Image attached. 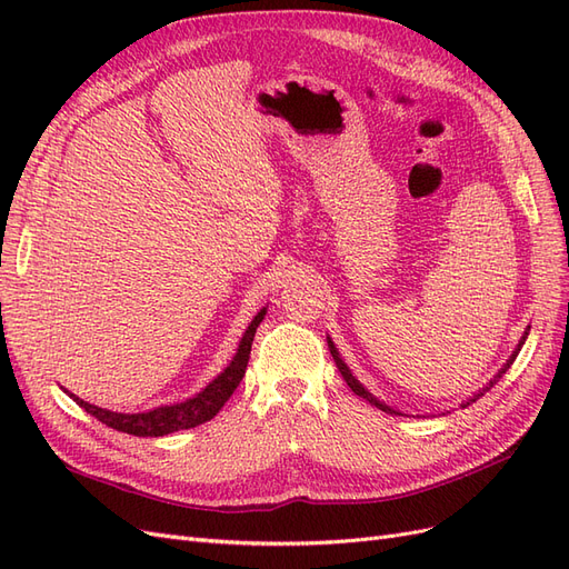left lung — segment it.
I'll return each instance as SVG.
<instances>
[{
  "mask_svg": "<svg viewBox=\"0 0 569 569\" xmlns=\"http://www.w3.org/2000/svg\"><path fill=\"white\" fill-rule=\"evenodd\" d=\"M527 336H529V328H527V331H525V333H522V338H520V342H518V347H516V350H512V355H510V357H508V361H506V363H503V369H501V371H499V373H497V376H493V378H491V380H489V382H487V385H485V388H482V390H478V392H472V395H470V397H468V399H463V401H461V409H466V407H470V405H472V401H478V399H480V397H482V395H485V392H489V390H491V388H493V385H497V382H499V378H501V376H503V373H506V371H508V369H510V363H512V361H516V357H518V352H520V350H522V345H525V340H527ZM326 340H328V350H331V357H333V361H336V366H338V371H340V373H342V378H345V382H347V385H350V390H352V392H355V395H357V397H361V399H366V401H369V405H371V407H378V409H380V411H385V413H395V416H405V413H401V411H397V409H392V407H388V405H385V401H380V399H378V397H373V395H371V392H369V390H366V388H363V385H361V382H359V380H357V378H355V373H352V371H350V366H347V363H345V361H342V357H340V352H338V347H336V342H333V340H331V338H328V336H326Z\"/></svg>",
  "mask_w": 569,
  "mask_h": 569,
  "instance_id": "obj_1",
  "label": "left lung"
}]
</instances>
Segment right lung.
Segmentation results:
<instances>
[{
  "mask_svg": "<svg viewBox=\"0 0 569 569\" xmlns=\"http://www.w3.org/2000/svg\"><path fill=\"white\" fill-rule=\"evenodd\" d=\"M264 315H267V307H262L258 315H254V319L248 323L241 342H238L233 359L227 363V369L217 378H212L203 390L184 401H177V405H164V407H156L151 411H139V413H120V411L89 405V401L68 392L66 388L63 392H68V397H72V401H76L78 407H82L87 413H91L97 420H101V423H106L108 428H113L118 432H127L134 437H162L177 430L196 428L200 423H206V420L214 418L219 409L227 405V399L233 395V390L238 388V382L243 380L246 366L250 359L252 338H254V331H258V326L262 323Z\"/></svg>",
  "mask_w": 569,
  "mask_h": 569,
  "instance_id": "add662e5",
  "label": "right lung"
}]
</instances>
